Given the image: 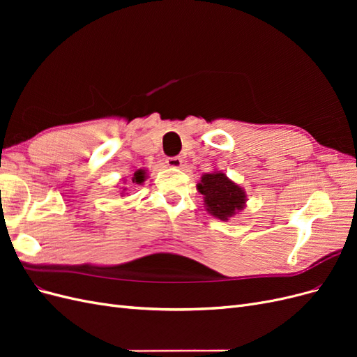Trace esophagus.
I'll return each instance as SVG.
<instances>
[{
    "label": "esophagus",
    "mask_w": 357,
    "mask_h": 357,
    "mask_svg": "<svg viewBox=\"0 0 357 357\" xmlns=\"http://www.w3.org/2000/svg\"><path fill=\"white\" fill-rule=\"evenodd\" d=\"M165 164H167V167H169V168H180V167L183 165V160H181V158H178V156L167 158Z\"/></svg>",
    "instance_id": "esophagus-1"
}]
</instances>
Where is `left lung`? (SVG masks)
Wrapping results in <instances>:
<instances>
[{
    "label": "left lung",
    "instance_id": "1",
    "mask_svg": "<svg viewBox=\"0 0 357 357\" xmlns=\"http://www.w3.org/2000/svg\"><path fill=\"white\" fill-rule=\"evenodd\" d=\"M197 189L204 198L205 208L215 219L229 220L245 207L247 195L244 189L228 178L225 172H205Z\"/></svg>",
    "mask_w": 357,
    "mask_h": 357
}]
</instances>
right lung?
Returning a JSON list of instances; mask_svg holds the SVG:
<instances>
[{"instance_id": "1", "label": "right lung", "mask_w": 357, "mask_h": 357, "mask_svg": "<svg viewBox=\"0 0 357 357\" xmlns=\"http://www.w3.org/2000/svg\"><path fill=\"white\" fill-rule=\"evenodd\" d=\"M146 169H137L135 172H134V176H132V183H135V185H142V183H144V180H146V177H147V174H146ZM123 183H126V180H123ZM122 189V195H125L126 193V189L128 188H121Z\"/></svg>"}]
</instances>
